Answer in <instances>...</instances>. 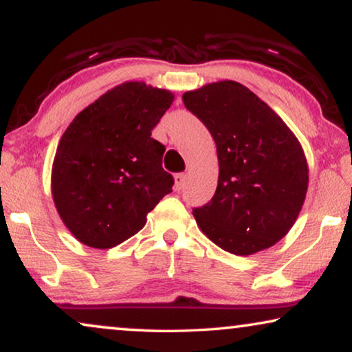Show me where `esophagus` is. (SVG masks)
<instances>
[{"instance_id":"esophagus-1","label":"esophagus","mask_w":352,"mask_h":352,"mask_svg":"<svg viewBox=\"0 0 352 352\" xmlns=\"http://www.w3.org/2000/svg\"><path fill=\"white\" fill-rule=\"evenodd\" d=\"M175 187L176 190H182L186 187V175H182V173H177L175 175Z\"/></svg>"}]
</instances>
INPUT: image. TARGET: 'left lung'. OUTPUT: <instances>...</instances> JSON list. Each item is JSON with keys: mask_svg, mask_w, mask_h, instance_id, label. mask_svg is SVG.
I'll return each mask as SVG.
<instances>
[{"mask_svg": "<svg viewBox=\"0 0 352 352\" xmlns=\"http://www.w3.org/2000/svg\"><path fill=\"white\" fill-rule=\"evenodd\" d=\"M218 152V187L194 208L197 226L226 252L248 256L285 237L305 204L309 168L285 122L247 86L216 81L182 94Z\"/></svg>", "mask_w": 352, "mask_h": 352, "instance_id": "left-lung-1", "label": "left lung"}]
</instances>
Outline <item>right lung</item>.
<instances>
[{"label":"right lung","instance_id":"add662e5","mask_svg":"<svg viewBox=\"0 0 352 352\" xmlns=\"http://www.w3.org/2000/svg\"><path fill=\"white\" fill-rule=\"evenodd\" d=\"M175 94L124 81L76 115L62 134L51 192L62 223L91 248H112L138 234L173 190L162 168L165 146L152 129Z\"/></svg>","mask_w":352,"mask_h":352}]
</instances>
